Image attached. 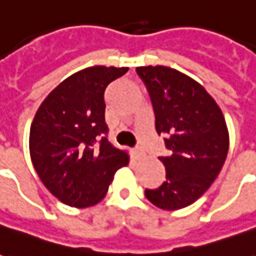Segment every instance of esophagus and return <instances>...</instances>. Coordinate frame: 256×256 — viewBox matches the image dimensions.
<instances>
[{
  "mask_svg": "<svg viewBox=\"0 0 256 256\" xmlns=\"http://www.w3.org/2000/svg\"><path fill=\"white\" fill-rule=\"evenodd\" d=\"M134 156H136V159L140 160V159H142L145 156V150L142 146H136V150H134Z\"/></svg>",
  "mask_w": 256,
  "mask_h": 256,
  "instance_id": "34e87169",
  "label": "esophagus"
}]
</instances>
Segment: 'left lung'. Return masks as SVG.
<instances>
[{
  "instance_id": "obj_1",
  "label": "left lung",
  "mask_w": 256,
  "mask_h": 256,
  "mask_svg": "<svg viewBox=\"0 0 256 256\" xmlns=\"http://www.w3.org/2000/svg\"><path fill=\"white\" fill-rule=\"evenodd\" d=\"M155 112L158 134H166L168 155L159 159L166 181L145 189L150 203L180 210L196 202L218 177L229 150L225 118L214 98L188 75L164 66L137 67Z\"/></svg>"
}]
</instances>
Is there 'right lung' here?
I'll return each mask as SVG.
<instances>
[{"label": "right lung", "instance_id": "1", "mask_svg": "<svg viewBox=\"0 0 256 256\" xmlns=\"http://www.w3.org/2000/svg\"><path fill=\"white\" fill-rule=\"evenodd\" d=\"M128 67L84 68L53 89L30 128V155L38 177L71 207L94 206L106 196L128 154L108 141L104 93Z\"/></svg>", "mask_w": 256, "mask_h": 256}]
</instances>
